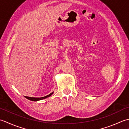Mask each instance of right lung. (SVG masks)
<instances>
[{
	"label": "right lung",
	"mask_w": 129,
	"mask_h": 129,
	"mask_svg": "<svg viewBox=\"0 0 129 129\" xmlns=\"http://www.w3.org/2000/svg\"><path fill=\"white\" fill-rule=\"evenodd\" d=\"M53 94V92L50 93V94H49L48 95H46L45 96H44V97H42V98H31V97H28V96H25L26 99H28V100H30L31 101H39V100H43V99H44L45 98H47L49 96H50Z\"/></svg>",
	"instance_id": "right-lung-1"
}]
</instances>
